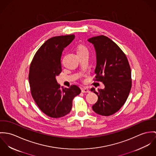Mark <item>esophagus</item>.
<instances>
[{
    "label": "esophagus",
    "instance_id": "34e87169",
    "mask_svg": "<svg viewBox=\"0 0 156 156\" xmlns=\"http://www.w3.org/2000/svg\"><path fill=\"white\" fill-rule=\"evenodd\" d=\"M81 91H82L83 93H89V92H90V90H89L88 88H87V87H83V88H81Z\"/></svg>",
    "mask_w": 156,
    "mask_h": 156
}]
</instances>
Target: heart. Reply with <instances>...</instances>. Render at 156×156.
Returning a JSON list of instances; mask_svg holds the SVG:
<instances>
[{
	"instance_id": "b5f03b06",
	"label": "heart",
	"mask_w": 156,
	"mask_h": 156,
	"mask_svg": "<svg viewBox=\"0 0 156 156\" xmlns=\"http://www.w3.org/2000/svg\"><path fill=\"white\" fill-rule=\"evenodd\" d=\"M76 51L78 56L85 53H88L87 48L83 44H78L76 47Z\"/></svg>"
}]
</instances>
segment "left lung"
I'll use <instances>...</instances> for the list:
<instances>
[{
	"label": "left lung",
	"mask_w": 156,
	"mask_h": 156,
	"mask_svg": "<svg viewBox=\"0 0 156 156\" xmlns=\"http://www.w3.org/2000/svg\"><path fill=\"white\" fill-rule=\"evenodd\" d=\"M88 41L94 45L96 52L94 80L105 86L98 91L91 88L98 96L92 109L99 115L109 116L117 112L128 98L132 87L130 67L125 54L107 36L92 37Z\"/></svg>",
	"instance_id": "obj_1"
}]
</instances>
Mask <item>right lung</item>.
I'll return each mask as SVG.
<instances>
[{
    "label": "right lung",
    "mask_w": 156,
    "mask_h": 156,
    "mask_svg": "<svg viewBox=\"0 0 156 156\" xmlns=\"http://www.w3.org/2000/svg\"><path fill=\"white\" fill-rule=\"evenodd\" d=\"M74 38V35L50 38L36 52L30 64L29 80L32 98L39 109L52 118L69 114L73 98L81 93L76 85L60 87L55 78L62 72V52Z\"/></svg>",
    "instance_id": "right-lung-1"
}]
</instances>
